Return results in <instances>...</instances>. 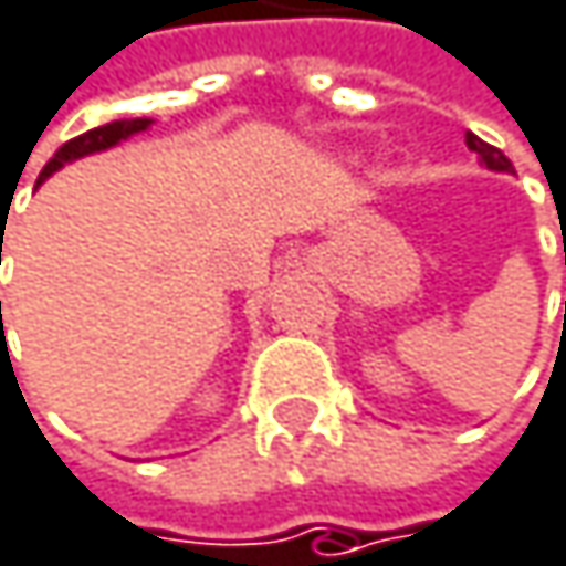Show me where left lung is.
<instances>
[{"label":"left lung","mask_w":566,"mask_h":566,"mask_svg":"<svg viewBox=\"0 0 566 566\" xmlns=\"http://www.w3.org/2000/svg\"><path fill=\"white\" fill-rule=\"evenodd\" d=\"M467 149L470 153H476V159L486 166V169H493V172H514V166H511V159L501 153V149H493L490 143H483L480 136H473V133H467ZM566 256V250H564Z\"/></svg>","instance_id":"obj_1"}]
</instances>
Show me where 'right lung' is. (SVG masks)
<instances>
[{
	"instance_id": "1",
	"label": "right lung",
	"mask_w": 566,
	"mask_h": 566,
	"mask_svg": "<svg viewBox=\"0 0 566 566\" xmlns=\"http://www.w3.org/2000/svg\"><path fill=\"white\" fill-rule=\"evenodd\" d=\"M153 126V119H116V123H106V126H99V129H90V133H83V136H76V139H69L65 146H59V153L45 163V169L39 172V182H45L52 172H59L65 163H76V159H83V156H93V153H103V149H113V146H119L123 139H129V136H136V133H146ZM0 253H2V240H0ZM2 310V303H0ZM2 316V313H0Z\"/></svg>"
}]
</instances>
